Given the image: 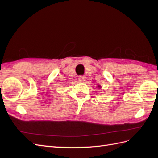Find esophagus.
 <instances>
[{
  "label": "esophagus",
  "mask_w": 158,
  "mask_h": 158,
  "mask_svg": "<svg viewBox=\"0 0 158 158\" xmlns=\"http://www.w3.org/2000/svg\"><path fill=\"white\" fill-rule=\"evenodd\" d=\"M78 80H79V81H80V82H84V81H85L86 77L84 76H80L78 77Z\"/></svg>",
  "instance_id": "1"
}]
</instances>
